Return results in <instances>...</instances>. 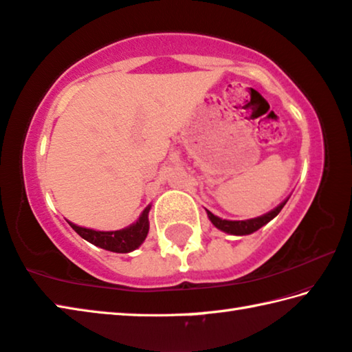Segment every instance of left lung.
Segmentation results:
<instances>
[{
  "label": "left lung",
  "instance_id": "1",
  "mask_svg": "<svg viewBox=\"0 0 352 352\" xmlns=\"http://www.w3.org/2000/svg\"><path fill=\"white\" fill-rule=\"evenodd\" d=\"M287 200H285L282 204H278L276 209H272L271 212H267L261 217H257V219H251V220H243V221H229V220H221L219 217L214 215L212 212H208L209 220L212 221V225L215 228H219L220 231L223 232H228V234H232V235H248V234H252L255 231H258L261 226H265L267 221H271L274 217H276L280 210L283 209V206L286 204Z\"/></svg>",
  "mask_w": 352,
  "mask_h": 352
}]
</instances>
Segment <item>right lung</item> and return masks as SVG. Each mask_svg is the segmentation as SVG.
Returning <instances> with one entry per match:
<instances>
[{"mask_svg":"<svg viewBox=\"0 0 352 352\" xmlns=\"http://www.w3.org/2000/svg\"><path fill=\"white\" fill-rule=\"evenodd\" d=\"M149 206L143 210V214L140 215L137 223H133L129 228L121 229V231H112V232H103V231H94V229H86L81 226H76L74 223L69 221V225L72 226L74 231L87 240L92 245L103 248L106 251L112 252H131L133 249H137L144 241L146 235L149 231Z\"/></svg>","mask_w":352,"mask_h":352,"instance_id":"right-lung-1","label":"right lung"}]
</instances>
